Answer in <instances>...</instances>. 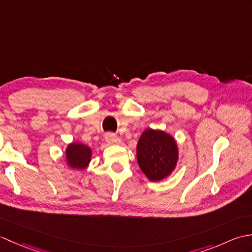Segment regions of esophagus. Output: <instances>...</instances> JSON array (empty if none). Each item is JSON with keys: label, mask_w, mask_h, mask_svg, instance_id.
<instances>
[{"label": "esophagus", "mask_w": 252, "mask_h": 252, "mask_svg": "<svg viewBox=\"0 0 252 252\" xmlns=\"http://www.w3.org/2000/svg\"><path fill=\"white\" fill-rule=\"evenodd\" d=\"M105 138H106V142L108 144L120 143V138L118 137L116 134H114V133H107V134L105 135Z\"/></svg>", "instance_id": "1"}]
</instances>
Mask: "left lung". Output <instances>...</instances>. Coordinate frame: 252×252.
Returning a JSON list of instances; mask_svg holds the SVG:
<instances>
[{
  "instance_id": "1",
  "label": "left lung",
  "mask_w": 252,
  "mask_h": 252,
  "mask_svg": "<svg viewBox=\"0 0 252 252\" xmlns=\"http://www.w3.org/2000/svg\"><path fill=\"white\" fill-rule=\"evenodd\" d=\"M137 162L151 181L168 176L178 161V147L172 136L162 131L147 129L143 132L136 148Z\"/></svg>"
}]
</instances>
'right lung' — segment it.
I'll return each mask as SVG.
<instances>
[{
  "label": "right lung",
  "mask_w": 252,
  "mask_h": 252,
  "mask_svg": "<svg viewBox=\"0 0 252 252\" xmlns=\"http://www.w3.org/2000/svg\"><path fill=\"white\" fill-rule=\"evenodd\" d=\"M91 149L83 144H70L66 151L67 161L70 167L76 169H84L88 167L91 160Z\"/></svg>",
  "instance_id": "add662e5"
}]
</instances>
